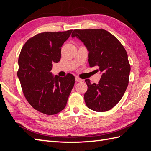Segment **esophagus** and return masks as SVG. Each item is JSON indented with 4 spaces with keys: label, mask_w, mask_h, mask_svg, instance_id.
<instances>
[{
    "label": "esophagus",
    "mask_w": 151,
    "mask_h": 151,
    "mask_svg": "<svg viewBox=\"0 0 151 151\" xmlns=\"http://www.w3.org/2000/svg\"><path fill=\"white\" fill-rule=\"evenodd\" d=\"M76 82H83V79H80L79 77H76Z\"/></svg>",
    "instance_id": "obj_1"
}]
</instances>
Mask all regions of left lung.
<instances>
[{"mask_svg":"<svg viewBox=\"0 0 151 151\" xmlns=\"http://www.w3.org/2000/svg\"><path fill=\"white\" fill-rule=\"evenodd\" d=\"M72 37L79 38L88 48L89 66H98L102 72L97 84L85 80L86 106L95 111L109 110L120 101L129 84L130 65L125 48L103 29H74Z\"/></svg>","mask_w":151,"mask_h":151,"instance_id":"1","label":"left lung"}]
</instances>
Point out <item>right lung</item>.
<instances>
[{"instance_id":"right-lung-1","label":"right lung","mask_w":151,"mask_h":151,"mask_svg":"<svg viewBox=\"0 0 151 151\" xmlns=\"http://www.w3.org/2000/svg\"><path fill=\"white\" fill-rule=\"evenodd\" d=\"M72 29L43 32L29 38L20 52L17 77L31 106L45 115H53L65 108L75 83L74 76H53V63L61 57V47Z\"/></svg>"}]
</instances>
